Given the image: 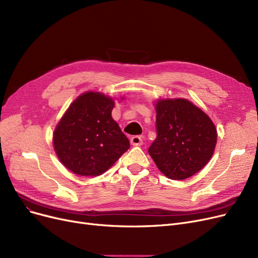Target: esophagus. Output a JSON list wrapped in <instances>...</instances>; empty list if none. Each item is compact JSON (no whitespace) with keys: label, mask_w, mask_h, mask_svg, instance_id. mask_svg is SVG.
Wrapping results in <instances>:
<instances>
[{"label":"esophagus","mask_w":258,"mask_h":258,"mask_svg":"<svg viewBox=\"0 0 258 258\" xmlns=\"http://www.w3.org/2000/svg\"><path fill=\"white\" fill-rule=\"evenodd\" d=\"M130 143L133 146H140V145L143 144V140H142V138L139 137V136H135V137H132L130 139Z\"/></svg>","instance_id":"esophagus-1"}]
</instances>
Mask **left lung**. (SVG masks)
Masks as SVG:
<instances>
[{"label":"left lung","instance_id":"1","mask_svg":"<svg viewBox=\"0 0 258 258\" xmlns=\"http://www.w3.org/2000/svg\"><path fill=\"white\" fill-rule=\"evenodd\" d=\"M155 108L157 138L148 154L167 178H189L214 155L218 138L215 123L184 98L158 99Z\"/></svg>","mask_w":258,"mask_h":258}]
</instances>
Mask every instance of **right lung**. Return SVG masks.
<instances>
[{
  "mask_svg": "<svg viewBox=\"0 0 258 258\" xmlns=\"http://www.w3.org/2000/svg\"><path fill=\"white\" fill-rule=\"evenodd\" d=\"M114 105L99 92L83 93L69 105L53 132L55 154L69 171L99 176L129 149V140L112 117Z\"/></svg>",
  "mask_w": 258,
  "mask_h": 258,
  "instance_id": "add662e5",
  "label": "right lung"
}]
</instances>
